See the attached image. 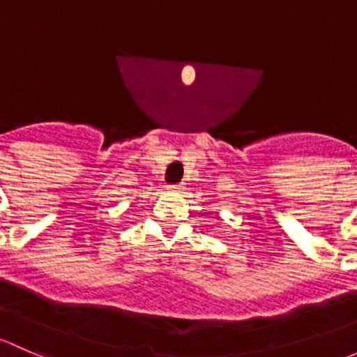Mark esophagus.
<instances>
[{
    "instance_id": "esophagus-1",
    "label": "esophagus",
    "mask_w": 357,
    "mask_h": 357,
    "mask_svg": "<svg viewBox=\"0 0 357 357\" xmlns=\"http://www.w3.org/2000/svg\"><path fill=\"white\" fill-rule=\"evenodd\" d=\"M170 189L175 190V192H180V190H183V185H182V183H172Z\"/></svg>"
}]
</instances>
